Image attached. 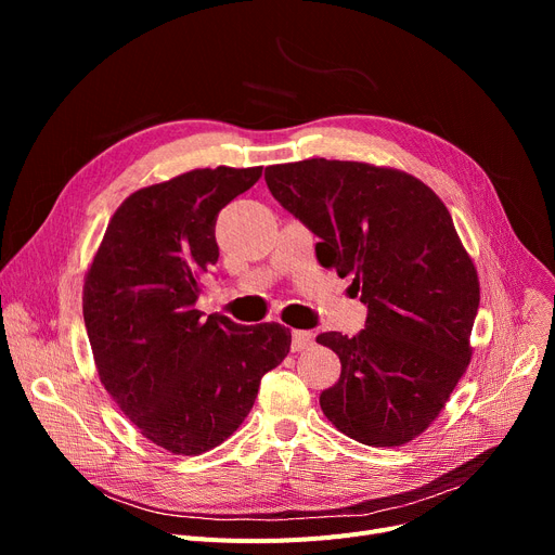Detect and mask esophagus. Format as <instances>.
<instances>
[{"label":"esophagus","mask_w":555,"mask_h":555,"mask_svg":"<svg viewBox=\"0 0 555 555\" xmlns=\"http://www.w3.org/2000/svg\"><path fill=\"white\" fill-rule=\"evenodd\" d=\"M314 344V333L310 331H293V351H306Z\"/></svg>","instance_id":"obj_1"}]
</instances>
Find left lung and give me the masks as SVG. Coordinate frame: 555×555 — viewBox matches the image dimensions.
I'll use <instances>...</instances> for the list:
<instances>
[{"instance_id":"left-lung-1","label":"left lung","mask_w":555,"mask_h":555,"mask_svg":"<svg viewBox=\"0 0 555 555\" xmlns=\"http://www.w3.org/2000/svg\"><path fill=\"white\" fill-rule=\"evenodd\" d=\"M285 211L314 236L317 258L366 306L360 335L317 341L341 362L319 396L326 418L373 448L410 443L441 414L470 362L479 279L446 204L412 175L360 162L266 168Z\"/></svg>"}]
</instances>
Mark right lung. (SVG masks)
Instances as JSON below:
<instances>
[{
    "label": "right lung",
    "mask_w": 555,
    "mask_h": 555,
    "mask_svg": "<svg viewBox=\"0 0 555 555\" xmlns=\"http://www.w3.org/2000/svg\"><path fill=\"white\" fill-rule=\"evenodd\" d=\"M256 168H197L132 193L112 216L82 287L101 383L155 446L202 454L238 429L260 377L289 353L281 324L241 326L195 308L218 262L216 220Z\"/></svg>",
    "instance_id": "obj_1"
}]
</instances>
